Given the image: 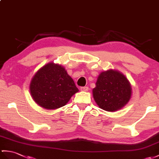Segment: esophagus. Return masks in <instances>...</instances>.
Listing matches in <instances>:
<instances>
[{
  "label": "esophagus",
  "instance_id": "1",
  "mask_svg": "<svg viewBox=\"0 0 159 159\" xmlns=\"http://www.w3.org/2000/svg\"><path fill=\"white\" fill-rule=\"evenodd\" d=\"M89 90L88 87H80V91H87Z\"/></svg>",
  "mask_w": 159,
  "mask_h": 159
}]
</instances>
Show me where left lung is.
Returning <instances> with one entry per match:
<instances>
[{
  "label": "left lung",
  "instance_id": "left-lung-1",
  "mask_svg": "<svg viewBox=\"0 0 159 159\" xmlns=\"http://www.w3.org/2000/svg\"><path fill=\"white\" fill-rule=\"evenodd\" d=\"M93 95L99 108L114 112L123 108L129 101L131 87L123 74L110 70L99 75Z\"/></svg>",
  "mask_w": 159,
  "mask_h": 159
}]
</instances>
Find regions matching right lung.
Returning a JSON list of instances; mask_svg holds the SVG:
<instances>
[{
	"mask_svg": "<svg viewBox=\"0 0 159 159\" xmlns=\"http://www.w3.org/2000/svg\"><path fill=\"white\" fill-rule=\"evenodd\" d=\"M30 89L36 104L50 110L65 106L79 91L64 68L53 63L39 70L31 80Z\"/></svg>",
	"mask_w": 159,
	"mask_h": 159,
	"instance_id": "add662e5",
	"label": "right lung"
}]
</instances>
